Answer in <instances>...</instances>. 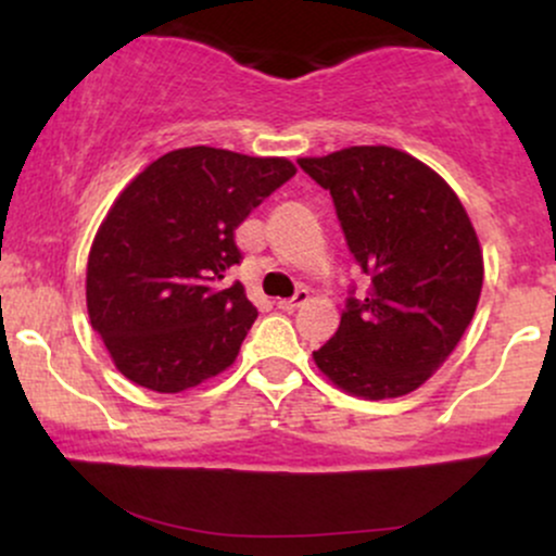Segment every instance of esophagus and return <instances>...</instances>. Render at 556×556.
Instances as JSON below:
<instances>
[{
    "label": "esophagus",
    "mask_w": 556,
    "mask_h": 556,
    "mask_svg": "<svg viewBox=\"0 0 556 556\" xmlns=\"http://www.w3.org/2000/svg\"><path fill=\"white\" fill-rule=\"evenodd\" d=\"M308 303V290H298L295 295H292L290 300H279V308L282 311H287V314H292V311H298V308H303V305Z\"/></svg>",
    "instance_id": "34e87169"
}]
</instances>
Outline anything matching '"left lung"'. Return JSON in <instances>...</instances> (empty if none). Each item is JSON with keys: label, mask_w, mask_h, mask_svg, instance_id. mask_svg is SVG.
I'll use <instances>...</instances> for the list:
<instances>
[{"label": "left lung", "mask_w": 556, "mask_h": 556, "mask_svg": "<svg viewBox=\"0 0 556 556\" xmlns=\"http://www.w3.org/2000/svg\"><path fill=\"white\" fill-rule=\"evenodd\" d=\"M329 190L350 253L368 277L314 361L363 400L402 397L450 358L473 321L483 253L460 198L416 156L350 146L298 159Z\"/></svg>", "instance_id": "1"}]
</instances>
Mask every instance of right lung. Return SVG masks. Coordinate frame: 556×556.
I'll use <instances>...</instances> for the list:
<instances>
[{
  "instance_id": "right-lung-1",
  "label": "right lung",
  "mask_w": 556,
  "mask_h": 556,
  "mask_svg": "<svg viewBox=\"0 0 556 556\" xmlns=\"http://www.w3.org/2000/svg\"><path fill=\"white\" fill-rule=\"evenodd\" d=\"M295 175L279 156L190 146L159 156L119 193L96 232L88 318L117 371L182 392L238 358L258 311L240 282L235 229Z\"/></svg>"
}]
</instances>
